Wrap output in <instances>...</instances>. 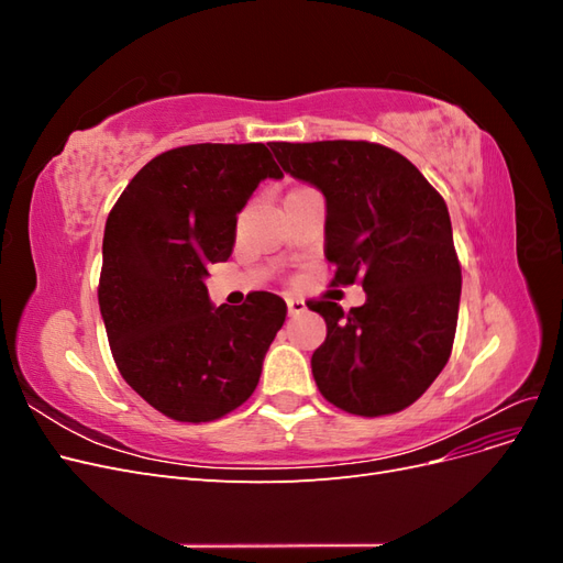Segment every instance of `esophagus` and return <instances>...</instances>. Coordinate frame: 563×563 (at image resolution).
<instances>
[{
	"instance_id": "34e87169",
	"label": "esophagus",
	"mask_w": 563,
	"mask_h": 563,
	"mask_svg": "<svg viewBox=\"0 0 563 563\" xmlns=\"http://www.w3.org/2000/svg\"><path fill=\"white\" fill-rule=\"evenodd\" d=\"M286 308H288V314L298 317V314H302L305 310H308V305H305V302L298 300V298H288V300H286Z\"/></svg>"
}]
</instances>
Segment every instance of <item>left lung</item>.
<instances>
[{"label":"left lung","instance_id":"8db88e82","mask_svg":"<svg viewBox=\"0 0 563 563\" xmlns=\"http://www.w3.org/2000/svg\"><path fill=\"white\" fill-rule=\"evenodd\" d=\"M288 176L327 201V261L338 284L362 277L366 302H312L327 340L312 376L333 406L387 416L411 406L446 366L460 265L444 199L399 152L366 141L272 143Z\"/></svg>","mask_w":563,"mask_h":563}]
</instances>
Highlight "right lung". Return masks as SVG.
Segmentation results:
<instances>
[{
	"label": "right lung",
	"mask_w": 563,
	"mask_h": 563,
	"mask_svg": "<svg viewBox=\"0 0 563 563\" xmlns=\"http://www.w3.org/2000/svg\"><path fill=\"white\" fill-rule=\"evenodd\" d=\"M284 178L263 143H201L147 162L108 216L98 305L122 378L159 413L209 422L242 406L286 319L261 291L216 305L203 279L234 246L236 213Z\"/></svg>",
	"instance_id": "add662e5"
}]
</instances>
